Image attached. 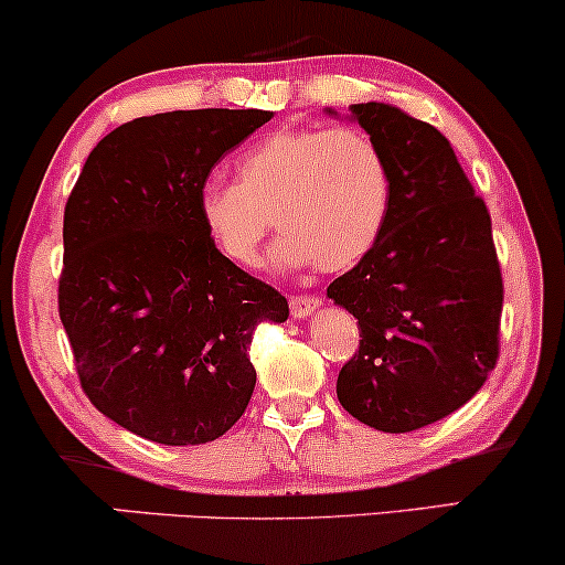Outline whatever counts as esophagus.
Segmentation results:
<instances>
[{
  "instance_id": "obj_1",
  "label": "esophagus",
  "mask_w": 565,
  "mask_h": 565,
  "mask_svg": "<svg viewBox=\"0 0 565 565\" xmlns=\"http://www.w3.org/2000/svg\"><path fill=\"white\" fill-rule=\"evenodd\" d=\"M319 306H322V301L317 296H294L290 298V315L296 319H306L315 315Z\"/></svg>"
}]
</instances>
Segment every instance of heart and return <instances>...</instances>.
<instances>
[{"label": "heart", "instance_id": "heart-1", "mask_svg": "<svg viewBox=\"0 0 565 565\" xmlns=\"http://www.w3.org/2000/svg\"><path fill=\"white\" fill-rule=\"evenodd\" d=\"M238 183H206L199 220L222 256L250 267L269 230L275 269H345L377 246L393 204V172L359 128H280L235 162Z\"/></svg>", "mask_w": 565, "mask_h": 565}]
</instances>
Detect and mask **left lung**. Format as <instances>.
I'll return each mask as SVG.
<instances>
[{
  "label": "left lung",
  "instance_id": "8db88e82",
  "mask_svg": "<svg viewBox=\"0 0 565 565\" xmlns=\"http://www.w3.org/2000/svg\"><path fill=\"white\" fill-rule=\"evenodd\" d=\"M351 120L387 157L393 204L377 246L327 288L361 330L338 401L398 435L461 408L495 369L503 277L490 212L448 138L382 102L351 104Z\"/></svg>",
  "mask_w": 565,
  "mask_h": 565
}]
</instances>
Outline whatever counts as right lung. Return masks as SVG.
<instances>
[{"instance_id": "add662e5", "label": "right lung", "mask_w": 565, "mask_h": 565, "mask_svg": "<svg viewBox=\"0 0 565 565\" xmlns=\"http://www.w3.org/2000/svg\"><path fill=\"white\" fill-rule=\"evenodd\" d=\"M271 117H138L94 146L67 199L60 319L81 387L107 419L151 443L225 435L256 385V324L288 319L285 296L220 254L196 206L220 157Z\"/></svg>"}]
</instances>
